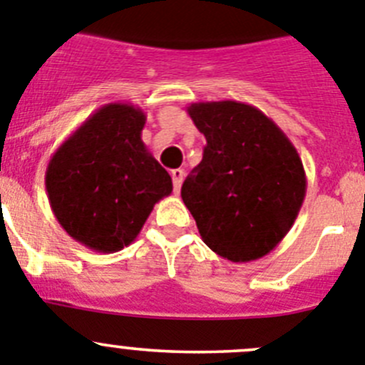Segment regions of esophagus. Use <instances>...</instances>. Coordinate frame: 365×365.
Here are the masks:
<instances>
[{"instance_id": "34e87169", "label": "esophagus", "mask_w": 365, "mask_h": 365, "mask_svg": "<svg viewBox=\"0 0 365 365\" xmlns=\"http://www.w3.org/2000/svg\"><path fill=\"white\" fill-rule=\"evenodd\" d=\"M171 176H173V187H175V192L178 194L180 189H182V182L185 173H183V169H173Z\"/></svg>"}]
</instances>
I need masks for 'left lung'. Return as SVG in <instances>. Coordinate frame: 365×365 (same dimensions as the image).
Returning <instances> with one entry per match:
<instances>
[{
    "mask_svg": "<svg viewBox=\"0 0 365 365\" xmlns=\"http://www.w3.org/2000/svg\"><path fill=\"white\" fill-rule=\"evenodd\" d=\"M187 113L207 140L202 162L182 185L203 243L232 263L270 254L304 202L297 149L270 117L245 102H192Z\"/></svg>",
    "mask_w": 365,
    "mask_h": 365,
    "instance_id": "left-lung-1",
    "label": "left lung"
}]
</instances>
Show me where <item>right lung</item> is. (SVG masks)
<instances>
[{"label": "right lung", "instance_id": "add662e5", "mask_svg": "<svg viewBox=\"0 0 365 365\" xmlns=\"http://www.w3.org/2000/svg\"><path fill=\"white\" fill-rule=\"evenodd\" d=\"M145 113L133 104L98 108L57 148L44 185L52 212L70 237L113 254L140 234L173 180L142 140Z\"/></svg>", "mask_w": 365, "mask_h": 365}]
</instances>
